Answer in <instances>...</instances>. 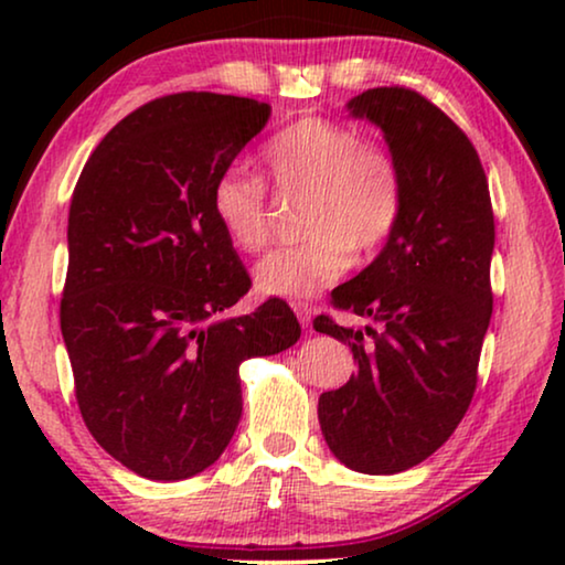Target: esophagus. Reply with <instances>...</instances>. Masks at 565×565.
Wrapping results in <instances>:
<instances>
[{"label": "esophagus", "mask_w": 565, "mask_h": 565, "mask_svg": "<svg viewBox=\"0 0 565 565\" xmlns=\"http://www.w3.org/2000/svg\"><path fill=\"white\" fill-rule=\"evenodd\" d=\"M292 311H296L298 321H300V327H303V329L311 327V313H313V308H311V306H308V303H300V300H296V303H292Z\"/></svg>", "instance_id": "1"}]
</instances>
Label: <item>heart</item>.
<instances>
[{"mask_svg": "<svg viewBox=\"0 0 565 565\" xmlns=\"http://www.w3.org/2000/svg\"><path fill=\"white\" fill-rule=\"evenodd\" d=\"M259 164L282 195H306V244L267 254L254 288L273 298H308L339 280L352 249L370 254L388 242L404 211V180L383 146L319 115L292 120L269 138ZM211 211L231 246L259 252L269 242V207L257 180L228 169L211 188Z\"/></svg>", "mask_w": 565, "mask_h": 565, "instance_id": "1", "label": "heart"}]
</instances>
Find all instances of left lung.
<instances>
[{
    "mask_svg": "<svg viewBox=\"0 0 565 565\" xmlns=\"http://www.w3.org/2000/svg\"><path fill=\"white\" fill-rule=\"evenodd\" d=\"M347 110L383 130L404 211L381 254L331 292L375 327L313 321L358 360L342 388L321 393L319 422L339 462L391 476L443 447L473 398L493 303V211L473 143L419 92L367 89Z\"/></svg>",
    "mask_w": 565,
    "mask_h": 565,
    "instance_id": "1",
    "label": "left lung"
}]
</instances>
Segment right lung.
I'll return each instance as SVG.
<instances>
[{"label":"right lung","mask_w":565,"mask_h":565,"mask_svg":"<svg viewBox=\"0 0 565 565\" xmlns=\"http://www.w3.org/2000/svg\"><path fill=\"white\" fill-rule=\"evenodd\" d=\"M267 120L249 97H159L99 141L74 188L61 334L76 404L99 447L151 481L213 466L242 419L238 365L300 337L280 298L223 316L252 280L211 188Z\"/></svg>","instance_id":"1"}]
</instances>
